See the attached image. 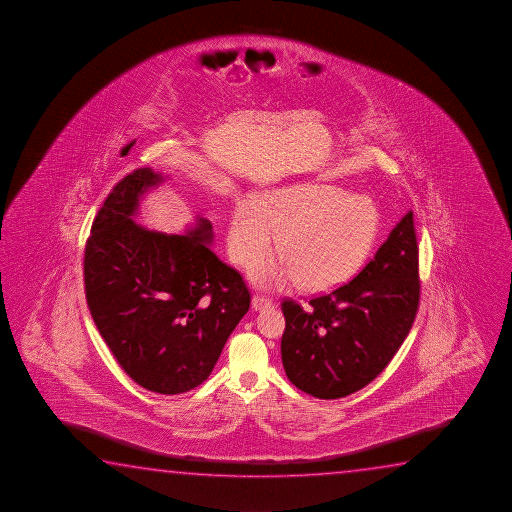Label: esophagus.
Returning a JSON list of instances; mask_svg holds the SVG:
<instances>
[{"label":"esophagus","instance_id":"34e87169","mask_svg":"<svg viewBox=\"0 0 512 512\" xmlns=\"http://www.w3.org/2000/svg\"><path fill=\"white\" fill-rule=\"evenodd\" d=\"M269 306H273V301L269 299V297L262 296V294H255L252 299V308L257 312V310H264V308H269Z\"/></svg>","mask_w":512,"mask_h":512}]
</instances>
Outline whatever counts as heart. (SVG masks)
Returning a JSON list of instances; mask_svg holds the SVG:
<instances>
[{"mask_svg":"<svg viewBox=\"0 0 512 512\" xmlns=\"http://www.w3.org/2000/svg\"><path fill=\"white\" fill-rule=\"evenodd\" d=\"M380 211L366 195L331 183H296L243 202L232 213L227 245L232 260L250 267L273 252L282 260L252 269L262 287L294 282L310 290L347 282L368 260L378 234Z\"/></svg>","mask_w":512,"mask_h":512,"instance_id":"obj_1","label":"heart"}]
</instances>
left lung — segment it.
Returning a JSON list of instances; mask_svg holds the SVG:
<instances>
[{
    "label": "left lung",
    "mask_w": 512,
    "mask_h": 512,
    "mask_svg": "<svg viewBox=\"0 0 512 512\" xmlns=\"http://www.w3.org/2000/svg\"><path fill=\"white\" fill-rule=\"evenodd\" d=\"M419 248L408 211L349 283L282 303V361L290 382L320 400L356 393L391 363L419 308Z\"/></svg>",
    "instance_id": "obj_1"
}]
</instances>
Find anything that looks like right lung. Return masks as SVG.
<instances>
[{
    "label": "right lung",
    "mask_w": 512,
    "mask_h": 512,
    "mask_svg": "<svg viewBox=\"0 0 512 512\" xmlns=\"http://www.w3.org/2000/svg\"><path fill=\"white\" fill-rule=\"evenodd\" d=\"M162 174L137 169L112 188L84 250L89 312L112 356L139 386L179 394L211 375L250 308L243 276L211 252L213 227L183 236L134 222L142 193Z\"/></svg>",
    "instance_id": "obj_1"
}]
</instances>
